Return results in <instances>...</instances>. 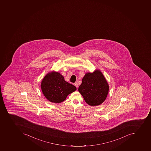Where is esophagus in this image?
I'll return each mask as SVG.
<instances>
[{
	"mask_svg": "<svg viewBox=\"0 0 151 151\" xmlns=\"http://www.w3.org/2000/svg\"><path fill=\"white\" fill-rule=\"evenodd\" d=\"M74 85H75V86L76 87V88H78V84L77 82H76V83H75Z\"/></svg>",
	"mask_w": 151,
	"mask_h": 151,
	"instance_id": "esophagus-1",
	"label": "esophagus"
}]
</instances>
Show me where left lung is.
Segmentation results:
<instances>
[{"instance_id":"left-lung-1","label":"left lung","mask_w":151,"mask_h":151,"mask_svg":"<svg viewBox=\"0 0 151 151\" xmlns=\"http://www.w3.org/2000/svg\"><path fill=\"white\" fill-rule=\"evenodd\" d=\"M108 83L100 70L88 73L82 79L78 91L87 104L98 106L104 101L108 93Z\"/></svg>"}]
</instances>
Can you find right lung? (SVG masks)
Returning a JSON list of instances; mask_svg holds the SVG:
<instances>
[{
	"instance_id": "1",
	"label": "right lung",
	"mask_w": 151,
	"mask_h": 151,
	"mask_svg": "<svg viewBox=\"0 0 151 151\" xmlns=\"http://www.w3.org/2000/svg\"><path fill=\"white\" fill-rule=\"evenodd\" d=\"M41 88L47 100L56 104L64 101L68 94L76 90L74 85L65 80L63 76L54 72L47 74L44 77Z\"/></svg>"
}]
</instances>
